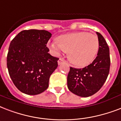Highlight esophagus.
<instances>
[{"label":"esophagus","mask_w":121,"mask_h":121,"mask_svg":"<svg viewBox=\"0 0 121 121\" xmlns=\"http://www.w3.org/2000/svg\"><path fill=\"white\" fill-rule=\"evenodd\" d=\"M65 62V60H64L63 59L59 58V59L58 60V64H59V65H60V64H62L63 63V62Z\"/></svg>","instance_id":"1"}]
</instances>
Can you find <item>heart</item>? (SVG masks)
<instances>
[{
    "instance_id": "obj_1",
    "label": "heart",
    "mask_w": 121,
    "mask_h": 121,
    "mask_svg": "<svg viewBox=\"0 0 121 121\" xmlns=\"http://www.w3.org/2000/svg\"><path fill=\"white\" fill-rule=\"evenodd\" d=\"M54 42L50 47L54 54L68 52L72 63L78 66H85L92 61L99 48V41L95 35L85 31L64 35Z\"/></svg>"
}]
</instances>
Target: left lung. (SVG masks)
Listing matches in <instances>:
<instances>
[{
	"label": "left lung",
	"mask_w": 121,
	"mask_h": 121,
	"mask_svg": "<svg viewBox=\"0 0 121 121\" xmlns=\"http://www.w3.org/2000/svg\"><path fill=\"white\" fill-rule=\"evenodd\" d=\"M99 41L97 56L91 64L82 69L70 67L67 75V87L74 94L88 97L102 88L109 73V48L100 33L96 32Z\"/></svg>",
	"instance_id": "1"
}]
</instances>
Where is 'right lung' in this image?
I'll return each instance as SVG.
<instances>
[{
    "instance_id": "add662e5",
    "label": "right lung",
    "mask_w": 121,
    "mask_h": 121,
    "mask_svg": "<svg viewBox=\"0 0 121 121\" xmlns=\"http://www.w3.org/2000/svg\"><path fill=\"white\" fill-rule=\"evenodd\" d=\"M52 34L46 30L21 31L11 41L7 57L9 75L19 90L35 95L48 87L59 59L48 54L47 43Z\"/></svg>"
}]
</instances>
